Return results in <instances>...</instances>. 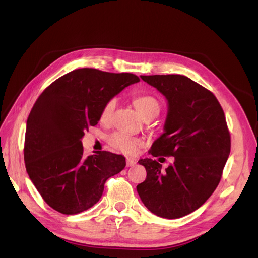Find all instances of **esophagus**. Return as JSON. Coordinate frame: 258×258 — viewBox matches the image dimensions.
I'll return each instance as SVG.
<instances>
[{
  "mask_svg": "<svg viewBox=\"0 0 258 258\" xmlns=\"http://www.w3.org/2000/svg\"><path fill=\"white\" fill-rule=\"evenodd\" d=\"M136 163H137V161L135 159H132V158H127V160H126L127 167H134Z\"/></svg>",
  "mask_w": 258,
  "mask_h": 258,
  "instance_id": "1",
  "label": "esophagus"
}]
</instances>
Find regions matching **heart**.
I'll list each match as a JSON object with an SVG mask.
<instances>
[{"instance_id":"b5f03b06","label":"heart","mask_w":258,"mask_h":258,"mask_svg":"<svg viewBox=\"0 0 258 258\" xmlns=\"http://www.w3.org/2000/svg\"><path fill=\"white\" fill-rule=\"evenodd\" d=\"M134 104L138 112L140 113L144 119L146 118H154L157 116L160 111V103L159 101L154 96L151 95H143L139 96L134 100ZM117 105V99L112 98L106 101V103L103 105L102 110L100 112V120L102 122H108L115 111ZM108 143L110 145L126 155H135L138 151V148L143 144L141 140L131 137L124 132H114L113 135L108 137Z\"/></svg>"}]
</instances>
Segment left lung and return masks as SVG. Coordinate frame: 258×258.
Wrapping results in <instances>:
<instances>
[{
	"label": "left lung",
	"mask_w": 258,
	"mask_h": 258,
	"mask_svg": "<svg viewBox=\"0 0 258 258\" xmlns=\"http://www.w3.org/2000/svg\"><path fill=\"white\" fill-rule=\"evenodd\" d=\"M168 100L165 132L153 143L154 157H174L165 171L151 158L140 159L146 179L137 186L144 206L165 218H178L200 208L221 181L230 153V134L216 97L178 74L141 75Z\"/></svg>",
	"instance_id": "obj_1"
}]
</instances>
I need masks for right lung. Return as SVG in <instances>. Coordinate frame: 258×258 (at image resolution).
<instances>
[{"label":"right lung","instance_id":"right-lung-1","mask_svg":"<svg viewBox=\"0 0 258 258\" xmlns=\"http://www.w3.org/2000/svg\"><path fill=\"white\" fill-rule=\"evenodd\" d=\"M138 82L131 73L77 69L37 98L27 120L23 157L30 179L50 208L66 215L88 210L102 196L106 179L126 167L121 155L85 156L81 139L98 123L106 101Z\"/></svg>","mask_w":258,"mask_h":258}]
</instances>
